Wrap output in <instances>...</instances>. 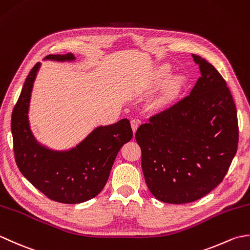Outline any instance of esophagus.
Here are the masks:
<instances>
[{"label":"esophagus","mask_w":250,"mask_h":250,"mask_svg":"<svg viewBox=\"0 0 250 250\" xmlns=\"http://www.w3.org/2000/svg\"><path fill=\"white\" fill-rule=\"evenodd\" d=\"M131 128H132V131H133V133L135 134L137 128H139V121H137V120H131Z\"/></svg>","instance_id":"1"}]
</instances>
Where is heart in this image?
Here are the masks:
<instances>
[{
	"mask_svg": "<svg viewBox=\"0 0 250 250\" xmlns=\"http://www.w3.org/2000/svg\"><path fill=\"white\" fill-rule=\"evenodd\" d=\"M169 71L171 68L168 65H160L156 67L151 76L147 79V88H156L159 84H161L157 95L151 101L150 107L152 110L163 111L169 108L179 99L184 91L186 86L185 78L179 75H173L166 80L165 78L168 76ZM164 79L166 81H164Z\"/></svg>",
	"mask_w": 250,
	"mask_h": 250,
	"instance_id": "b5f03b06",
	"label": "heart"
}]
</instances>
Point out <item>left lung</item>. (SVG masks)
Instances as JSON below:
<instances>
[{
    "label": "left lung",
    "instance_id": "8db88e82",
    "mask_svg": "<svg viewBox=\"0 0 250 250\" xmlns=\"http://www.w3.org/2000/svg\"><path fill=\"white\" fill-rule=\"evenodd\" d=\"M201 77L190 95L136 131L152 195L171 204L201 199L218 186L238 144L234 101L219 72L192 55Z\"/></svg>",
    "mask_w": 250,
    "mask_h": 250
}]
</instances>
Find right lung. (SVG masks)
Listing matches in <instances>:
<instances>
[{"mask_svg": "<svg viewBox=\"0 0 250 250\" xmlns=\"http://www.w3.org/2000/svg\"><path fill=\"white\" fill-rule=\"evenodd\" d=\"M73 54L49 55L44 60L71 62ZM42 63L32 68L12 115L16 163L21 174L47 198L65 204L83 203L97 196L107 182L120 148L133 132L128 119L92 130L75 147L55 150L32 133L29 108L32 89Z\"/></svg>", "mask_w": 250, "mask_h": 250, "instance_id": "add662e5", "label": "right lung"}]
</instances>
